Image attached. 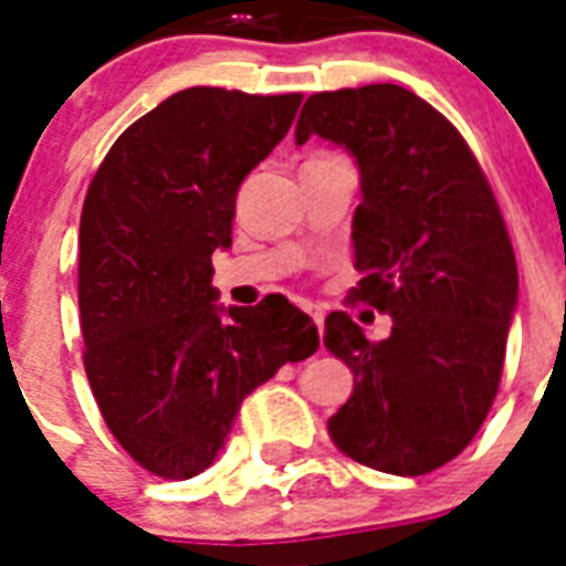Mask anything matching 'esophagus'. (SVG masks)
<instances>
[{"instance_id":"1","label":"esophagus","mask_w":566,"mask_h":566,"mask_svg":"<svg viewBox=\"0 0 566 566\" xmlns=\"http://www.w3.org/2000/svg\"><path fill=\"white\" fill-rule=\"evenodd\" d=\"M308 314H311V319H314V323H317V328H319V332H323V323H326V317H323V311H314V308H308Z\"/></svg>"}]
</instances>
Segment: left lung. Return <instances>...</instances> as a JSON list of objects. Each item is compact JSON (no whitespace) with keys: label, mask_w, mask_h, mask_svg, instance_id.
Segmentation results:
<instances>
[{"label":"left lung","mask_w":566,"mask_h":566,"mask_svg":"<svg viewBox=\"0 0 566 566\" xmlns=\"http://www.w3.org/2000/svg\"><path fill=\"white\" fill-rule=\"evenodd\" d=\"M344 146L361 172L355 296L394 328L370 344L346 311L323 344L355 373L328 434L358 464L438 470L475 438L500 390L517 311V261L482 167L443 114L399 84L314 93L296 123Z\"/></svg>","instance_id":"obj_1"}]
</instances>
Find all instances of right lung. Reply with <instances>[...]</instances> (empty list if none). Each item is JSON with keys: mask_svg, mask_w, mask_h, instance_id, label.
<instances>
[{"mask_svg": "<svg viewBox=\"0 0 566 566\" xmlns=\"http://www.w3.org/2000/svg\"><path fill=\"white\" fill-rule=\"evenodd\" d=\"M300 102L172 93L117 137L84 199V370L119 447L164 479L211 467L243 399L317 353L314 319L282 293L222 308L211 284L240 181L287 135Z\"/></svg>", "mask_w": 566, "mask_h": 566, "instance_id": "obj_1", "label": "right lung"}]
</instances>
